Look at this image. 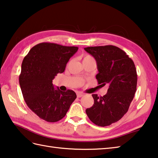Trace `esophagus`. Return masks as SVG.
Segmentation results:
<instances>
[{
	"label": "esophagus",
	"mask_w": 158,
	"mask_h": 158,
	"mask_svg": "<svg viewBox=\"0 0 158 158\" xmlns=\"http://www.w3.org/2000/svg\"><path fill=\"white\" fill-rule=\"evenodd\" d=\"M84 96V94L80 93V92H77V97L78 98H81Z\"/></svg>",
	"instance_id": "1"
}]
</instances>
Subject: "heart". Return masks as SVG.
<instances>
[{
	"instance_id": "1",
	"label": "heart",
	"mask_w": 158,
	"mask_h": 158,
	"mask_svg": "<svg viewBox=\"0 0 158 158\" xmlns=\"http://www.w3.org/2000/svg\"><path fill=\"white\" fill-rule=\"evenodd\" d=\"M87 59H94V58H93V57H91V56L87 55V56H85L84 59H83V60H87Z\"/></svg>"
}]
</instances>
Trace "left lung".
<instances>
[{
    "instance_id": "8db88e82",
    "label": "left lung",
    "mask_w": 158,
    "mask_h": 158,
    "mask_svg": "<svg viewBox=\"0 0 158 158\" xmlns=\"http://www.w3.org/2000/svg\"><path fill=\"white\" fill-rule=\"evenodd\" d=\"M85 50L96 59L98 85H109L104 96L92 94L94 104L86 109V114L98 126L111 125L123 117L134 98L138 80L135 64L123 50L114 45L89 47Z\"/></svg>"
}]
</instances>
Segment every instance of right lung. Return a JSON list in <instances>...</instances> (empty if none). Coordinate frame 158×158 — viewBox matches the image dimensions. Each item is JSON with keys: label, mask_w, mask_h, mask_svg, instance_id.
Returning a JSON list of instances; mask_svg holds the SVG:
<instances>
[{"label": "right lung", "mask_w": 158, "mask_h": 158, "mask_svg": "<svg viewBox=\"0 0 158 158\" xmlns=\"http://www.w3.org/2000/svg\"><path fill=\"white\" fill-rule=\"evenodd\" d=\"M78 47L42 43L33 47L23 59L19 83L27 105L40 118L55 123L63 118L76 98L72 90L54 88L52 80L64 72Z\"/></svg>", "instance_id": "right-lung-1"}]
</instances>
